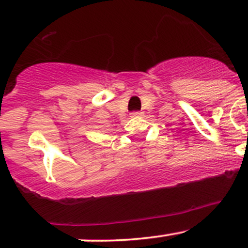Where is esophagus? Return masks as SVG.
I'll return each instance as SVG.
<instances>
[{"mask_svg": "<svg viewBox=\"0 0 248 248\" xmlns=\"http://www.w3.org/2000/svg\"><path fill=\"white\" fill-rule=\"evenodd\" d=\"M141 115H143V112H140V111H132L131 112L132 117H138V116H141Z\"/></svg>", "mask_w": 248, "mask_h": 248, "instance_id": "34e87169", "label": "esophagus"}]
</instances>
